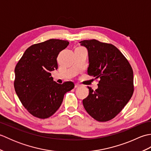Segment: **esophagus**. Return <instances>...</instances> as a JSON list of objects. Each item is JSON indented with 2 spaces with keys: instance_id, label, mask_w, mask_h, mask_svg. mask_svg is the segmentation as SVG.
<instances>
[{
  "instance_id": "34e87169",
  "label": "esophagus",
  "mask_w": 151,
  "mask_h": 151,
  "mask_svg": "<svg viewBox=\"0 0 151 151\" xmlns=\"http://www.w3.org/2000/svg\"><path fill=\"white\" fill-rule=\"evenodd\" d=\"M80 86H81V85H80L79 84H75V88H79Z\"/></svg>"
}]
</instances>
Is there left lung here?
Returning <instances> with one entry per match:
<instances>
[{"label": "left lung", "mask_w": 151, "mask_h": 151, "mask_svg": "<svg viewBox=\"0 0 151 151\" xmlns=\"http://www.w3.org/2000/svg\"><path fill=\"white\" fill-rule=\"evenodd\" d=\"M88 51V74L99 79L98 88L89 89L83 100L86 111L100 122L114 118L130 101L134 93L133 70L129 61L112 44L96 40L80 41Z\"/></svg>", "instance_id": "obj_1"}]
</instances>
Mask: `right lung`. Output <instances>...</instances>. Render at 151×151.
<instances>
[{
	"mask_svg": "<svg viewBox=\"0 0 151 151\" xmlns=\"http://www.w3.org/2000/svg\"><path fill=\"white\" fill-rule=\"evenodd\" d=\"M69 43L65 40L50 39L32 45L15 66V92L34 117L46 119L52 115L60 107L64 95L75 87L73 82L58 84L50 73L58 69L57 57Z\"/></svg>",
	"mask_w": 151,
	"mask_h": 151,
	"instance_id": "1",
	"label": "right lung"
}]
</instances>
